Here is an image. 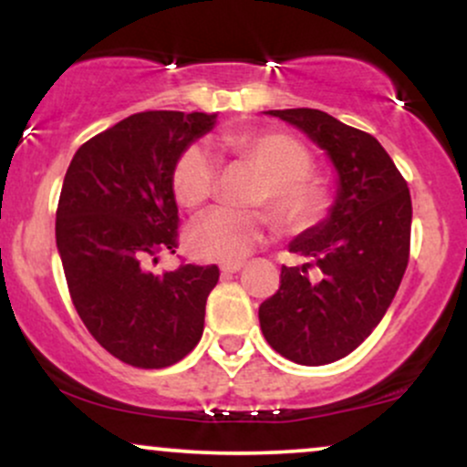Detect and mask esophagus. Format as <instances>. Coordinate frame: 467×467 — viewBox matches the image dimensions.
<instances>
[{
  "label": "esophagus",
  "mask_w": 467,
  "mask_h": 467,
  "mask_svg": "<svg viewBox=\"0 0 467 467\" xmlns=\"http://www.w3.org/2000/svg\"><path fill=\"white\" fill-rule=\"evenodd\" d=\"M241 267H244V264H241V261H233V264H223L222 265V272H223V275H237Z\"/></svg>",
  "instance_id": "1"
}]
</instances>
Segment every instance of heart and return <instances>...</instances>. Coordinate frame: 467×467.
Masks as SVG:
<instances>
[{
	"instance_id": "b5f03b06",
	"label": "heart",
	"mask_w": 467,
	"mask_h": 467,
	"mask_svg": "<svg viewBox=\"0 0 467 467\" xmlns=\"http://www.w3.org/2000/svg\"><path fill=\"white\" fill-rule=\"evenodd\" d=\"M226 151L248 160L265 175L259 202H270L285 226H307L325 208V189L309 178L312 158L294 138L276 131L234 133L222 140ZM219 164L203 144L186 147L173 166V192L184 208H200L217 189ZM272 222L264 213H239L215 208L203 215L189 233V245L200 259L241 261L270 233Z\"/></svg>"
}]
</instances>
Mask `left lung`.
<instances>
[{"label": "left lung", "instance_id": "obj_1", "mask_svg": "<svg viewBox=\"0 0 467 467\" xmlns=\"http://www.w3.org/2000/svg\"><path fill=\"white\" fill-rule=\"evenodd\" d=\"M327 153L337 173L329 215L289 244L303 265L281 267V287L261 303L267 345L287 360L320 367L362 345L395 298L410 248V192L371 133L320 109H272ZM309 266L319 278L309 279Z\"/></svg>", "mask_w": 467, "mask_h": 467}]
</instances>
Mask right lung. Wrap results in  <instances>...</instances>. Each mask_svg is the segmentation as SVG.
<instances>
[{
  "mask_svg": "<svg viewBox=\"0 0 467 467\" xmlns=\"http://www.w3.org/2000/svg\"><path fill=\"white\" fill-rule=\"evenodd\" d=\"M217 114L142 111L74 153L57 208V248L74 307L100 347L140 368L195 349L217 265L153 275L178 248L173 166Z\"/></svg>",
  "mask_w": 467,
  "mask_h": 467,
  "instance_id": "right-lung-1",
  "label": "right lung"
}]
</instances>
